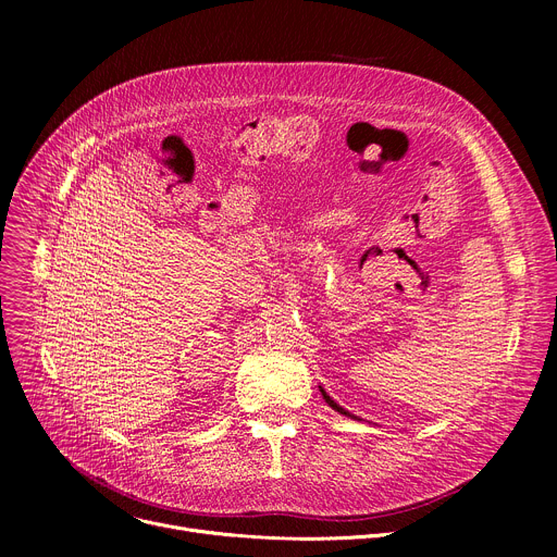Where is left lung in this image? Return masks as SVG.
Wrapping results in <instances>:
<instances>
[{
	"mask_svg": "<svg viewBox=\"0 0 557 557\" xmlns=\"http://www.w3.org/2000/svg\"><path fill=\"white\" fill-rule=\"evenodd\" d=\"M320 392H322V396H324V401H326V404H329V406H331L335 412H339V414H344V417H348V419H357L355 414H350L348 410H344L339 404H335V401H333V396H331V394H329V392H326L322 385H320ZM357 421H359V419H357Z\"/></svg>",
	"mask_w": 557,
	"mask_h": 557,
	"instance_id": "obj_1",
	"label": "left lung"
}]
</instances>
